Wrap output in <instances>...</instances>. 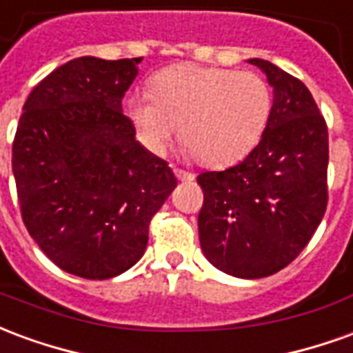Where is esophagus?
Wrapping results in <instances>:
<instances>
[{
	"mask_svg": "<svg viewBox=\"0 0 353 353\" xmlns=\"http://www.w3.org/2000/svg\"><path fill=\"white\" fill-rule=\"evenodd\" d=\"M174 174H176V177L179 179V181H192V179H194V176H192V174H189V172H183V170H179V168H174Z\"/></svg>",
	"mask_w": 353,
	"mask_h": 353,
	"instance_id": "esophagus-1",
	"label": "esophagus"
}]
</instances>
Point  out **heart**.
<instances>
[{"label":"heart","instance_id":"obj_1","mask_svg":"<svg viewBox=\"0 0 353 353\" xmlns=\"http://www.w3.org/2000/svg\"><path fill=\"white\" fill-rule=\"evenodd\" d=\"M128 109L139 139L153 153H164L181 126L194 161L223 168L259 143L272 90L259 73L179 64L154 77L153 94H134Z\"/></svg>","mask_w":353,"mask_h":353}]
</instances>
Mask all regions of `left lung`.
I'll list each match as a JSON object with an SVG mask.
<instances>
[{
  "label": "left lung",
  "instance_id": "left-lung-1",
  "mask_svg": "<svg viewBox=\"0 0 353 353\" xmlns=\"http://www.w3.org/2000/svg\"><path fill=\"white\" fill-rule=\"evenodd\" d=\"M274 88L270 119L244 161L204 172L199 214L206 259L236 278L272 276L296 259L327 210L329 134L310 90L278 65L252 58Z\"/></svg>",
  "mask_w": 353,
  "mask_h": 353
}]
</instances>
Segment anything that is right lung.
Wrapping results in <instances>:
<instances>
[{
	"mask_svg": "<svg viewBox=\"0 0 353 353\" xmlns=\"http://www.w3.org/2000/svg\"><path fill=\"white\" fill-rule=\"evenodd\" d=\"M141 58L81 57L30 92L12 174L30 236L57 266L108 280L141 259L149 223L177 179L123 113Z\"/></svg>",
	"mask_w": 353,
	"mask_h": 353,
	"instance_id": "right-lung-1",
	"label": "right lung"
}]
</instances>
